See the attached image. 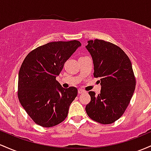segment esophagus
<instances>
[{"label":"esophagus","instance_id":"1","mask_svg":"<svg viewBox=\"0 0 151 151\" xmlns=\"http://www.w3.org/2000/svg\"><path fill=\"white\" fill-rule=\"evenodd\" d=\"M78 94H81V93H83L86 92V91H85L84 90H83V89H78Z\"/></svg>","mask_w":151,"mask_h":151}]
</instances>
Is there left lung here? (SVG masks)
Instances as JSON below:
<instances>
[{
  "instance_id": "left-lung-1",
  "label": "left lung",
  "mask_w": 151,
  "mask_h": 151,
  "mask_svg": "<svg viewBox=\"0 0 151 151\" xmlns=\"http://www.w3.org/2000/svg\"><path fill=\"white\" fill-rule=\"evenodd\" d=\"M94 66V77L101 83V93L89 91L91 102L86 106L88 116L101 124L114 123L129 104L135 79L129 58L121 48L103 40H88L86 46Z\"/></svg>"
}]
</instances>
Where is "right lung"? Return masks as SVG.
Instances as JSON below:
<instances>
[{"instance_id": "1", "label": "right lung", "mask_w": 151, "mask_h": 151, "mask_svg": "<svg viewBox=\"0 0 151 151\" xmlns=\"http://www.w3.org/2000/svg\"><path fill=\"white\" fill-rule=\"evenodd\" d=\"M81 46L78 40L51 42L32 50L23 60L18 73V99L39 126L53 127L67 117L78 90L63 88L55 78Z\"/></svg>"}]
</instances>
